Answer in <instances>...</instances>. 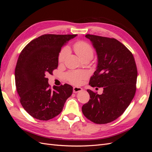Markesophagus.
I'll return each mask as SVG.
<instances>
[{
    "instance_id": "1",
    "label": "esophagus",
    "mask_w": 152,
    "mask_h": 152,
    "mask_svg": "<svg viewBox=\"0 0 152 152\" xmlns=\"http://www.w3.org/2000/svg\"><path fill=\"white\" fill-rule=\"evenodd\" d=\"M82 88H81V87H73V93H78V92H81L82 91Z\"/></svg>"
}]
</instances>
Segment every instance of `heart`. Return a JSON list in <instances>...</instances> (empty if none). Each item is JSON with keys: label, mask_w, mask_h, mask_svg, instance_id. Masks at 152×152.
I'll return each mask as SVG.
<instances>
[{"label": "heart", "mask_w": 152, "mask_h": 152, "mask_svg": "<svg viewBox=\"0 0 152 152\" xmlns=\"http://www.w3.org/2000/svg\"><path fill=\"white\" fill-rule=\"evenodd\" d=\"M73 50L81 59L84 60L86 59H92L93 56L94 50L91 45L84 41H79L73 45ZM69 53L68 48H65L61 49L58 56L59 63H63L65 61ZM87 77V73L84 71H72L67 73V79L71 83L79 85L81 83L82 80Z\"/></svg>", "instance_id": "1"}]
</instances>
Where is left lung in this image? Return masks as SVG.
<instances>
[{"instance_id":"8db88e82","label":"left lung","mask_w":152,"mask_h":152,"mask_svg":"<svg viewBox=\"0 0 152 152\" xmlns=\"http://www.w3.org/2000/svg\"><path fill=\"white\" fill-rule=\"evenodd\" d=\"M98 56L91 77V87H103L102 94L87 89L90 99L82 107L84 116L96 124L115 120L125 112L135 95L137 71L132 54L115 39L87 34Z\"/></svg>"}]
</instances>
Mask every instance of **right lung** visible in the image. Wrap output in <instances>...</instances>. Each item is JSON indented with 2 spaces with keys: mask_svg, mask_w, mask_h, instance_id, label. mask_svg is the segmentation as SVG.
<instances>
[{
  "mask_svg": "<svg viewBox=\"0 0 152 152\" xmlns=\"http://www.w3.org/2000/svg\"><path fill=\"white\" fill-rule=\"evenodd\" d=\"M77 35L45 34L22 50L15 68L16 90L22 107L31 117L50 120L61 113L73 87L65 84L50 89L48 74L58 66L61 49Z\"/></svg>",
  "mask_w": 152,
  "mask_h": 152,
  "instance_id": "right-lung-1",
  "label": "right lung"
}]
</instances>
